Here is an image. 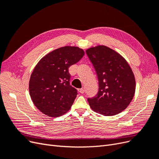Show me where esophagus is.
Instances as JSON below:
<instances>
[{
    "label": "esophagus",
    "instance_id": "34e87169",
    "mask_svg": "<svg viewBox=\"0 0 159 159\" xmlns=\"http://www.w3.org/2000/svg\"><path fill=\"white\" fill-rule=\"evenodd\" d=\"M84 91H85V90H84V88H81V89H78V92H80V93H84Z\"/></svg>",
    "mask_w": 159,
    "mask_h": 159
}]
</instances>
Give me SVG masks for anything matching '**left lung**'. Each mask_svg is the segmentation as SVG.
Wrapping results in <instances>:
<instances>
[{
  "label": "left lung",
  "instance_id": "8db88e82",
  "mask_svg": "<svg viewBox=\"0 0 159 159\" xmlns=\"http://www.w3.org/2000/svg\"><path fill=\"white\" fill-rule=\"evenodd\" d=\"M86 53L98 75V93L88 98L89 106L104 116L122 112L131 102L136 81L127 60L117 52L104 45L91 47Z\"/></svg>",
  "mask_w": 159,
  "mask_h": 159
}]
</instances>
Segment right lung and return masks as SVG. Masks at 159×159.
<instances>
[{
    "instance_id": "1",
    "label": "right lung",
    "mask_w": 159,
    "mask_h": 159,
    "mask_svg": "<svg viewBox=\"0 0 159 159\" xmlns=\"http://www.w3.org/2000/svg\"><path fill=\"white\" fill-rule=\"evenodd\" d=\"M85 52L76 46H64L48 53L38 62L29 81L31 99L47 116L57 117L70 109L77 90L70 84L68 69Z\"/></svg>"
}]
</instances>
